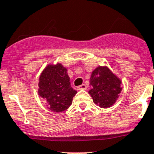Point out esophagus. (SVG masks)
Here are the masks:
<instances>
[{
    "label": "esophagus",
    "mask_w": 154,
    "mask_h": 154,
    "mask_svg": "<svg viewBox=\"0 0 154 154\" xmlns=\"http://www.w3.org/2000/svg\"><path fill=\"white\" fill-rule=\"evenodd\" d=\"M86 89H87V86L86 85H85V84L81 85V86L77 87V90H86Z\"/></svg>",
    "instance_id": "esophagus-1"
}]
</instances>
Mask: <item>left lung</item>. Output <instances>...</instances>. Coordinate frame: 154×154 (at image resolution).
<instances>
[{"instance_id":"left-lung-1","label":"left lung","mask_w":154,"mask_h":154,"mask_svg":"<svg viewBox=\"0 0 154 154\" xmlns=\"http://www.w3.org/2000/svg\"><path fill=\"white\" fill-rule=\"evenodd\" d=\"M122 81L107 66H98L91 73L88 93L101 108H109L116 103L122 91Z\"/></svg>"}]
</instances>
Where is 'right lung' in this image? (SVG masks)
<instances>
[{
    "mask_svg": "<svg viewBox=\"0 0 154 154\" xmlns=\"http://www.w3.org/2000/svg\"><path fill=\"white\" fill-rule=\"evenodd\" d=\"M38 81V95L46 101L48 109L61 112L71 105L77 91L70 86L67 69L62 64L48 65Z\"/></svg>",
    "mask_w": 154,
    "mask_h": 154,
    "instance_id": "add662e5",
    "label": "right lung"
}]
</instances>
